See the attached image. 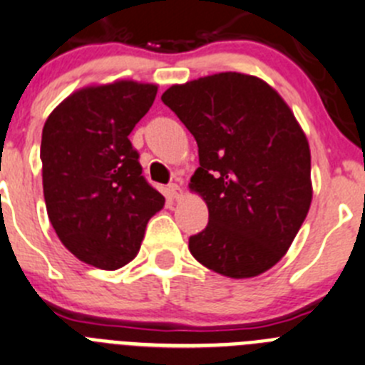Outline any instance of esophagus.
<instances>
[{
	"instance_id": "esophagus-1",
	"label": "esophagus",
	"mask_w": 365,
	"mask_h": 365,
	"mask_svg": "<svg viewBox=\"0 0 365 365\" xmlns=\"http://www.w3.org/2000/svg\"><path fill=\"white\" fill-rule=\"evenodd\" d=\"M168 193L172 199H179L180 195H182V190H180L179 185H175V182H172V185H168Z\"/></svg>"
}]
</instances>
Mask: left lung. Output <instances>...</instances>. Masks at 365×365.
Instances as JSON below:
<instances>
[{"label":"left lung","instance_id":"8db88e82","mask_svg":"<svg viewBox=\"0 0 365 365\" xmlns=\"http://www.w3.org/2000/svg\"><path fill=\"white\" fill-rule=\"evenodd\" d=\"M199 147L190 188L207 204L190 252L227 277H252L289 251L312 202L310 147L284 100L258 76L218 73L161 96Z\"/></svg>","mask_w":365,"mask_h":365}]
</instances>
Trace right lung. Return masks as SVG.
<instances>
[{"mask_svg":"<svg viewBox=\"0 0 365 365\" xmlns=\"http://www.w3.org/2000/svg\"><path fill=\"white\" fill-rule=\"evenodd\" d=\"M158 86L118 81L78 89L48 116L41 141L43 190L57 237L81 262L116 270L136 258L165 197L141 172L128 134Z\"/></svg>","mask_w":365,"mask_h":365,"instance_id":"obj_1","label":"right lung"}]
</instances>
